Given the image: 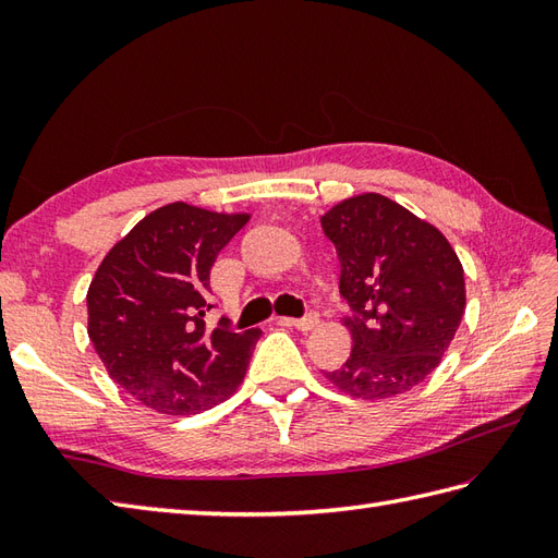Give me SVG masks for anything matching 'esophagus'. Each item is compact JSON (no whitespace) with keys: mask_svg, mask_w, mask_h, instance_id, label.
Listing matches in <instances>:
<instances>
[{"mask_svg":"<svg viewBox=\"0 0 558 558\" xmlns=\"http://www.w3.org/2000/svg\"><path fill=\"white\" fill-rule=\"evenodd\" d=\"M278 324L300 328V330H314L318 324H322V318H318L316 312H310V314L302 316V318H286V316H282V318H278Z\"/></svg>","mask_w":558,"mask_h":558,"instance_id":"esophagus-1","label":"esophagus"}]
</instances>
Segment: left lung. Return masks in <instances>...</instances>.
Here are the masks:
<instances>
[{
  "instance_id": "8db88e82",
  "label": "left lung",
  "mask_w": 558,
  "mask_h": 558,
  "mask_svg": "<svg viewBox=\"0 0 558 558\" xmlns=\"http://www.w3.org/2000/svg\"><path fill=\"white\" fill-rule=\"evenodd\" d=\"M350 304L348 362L326 376L364 400L400 396L429 376L465 314V276L446 236L381 194L322 218Z\"/></svg>"
}]
</instances>
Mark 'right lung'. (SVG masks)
Masks as SVG:
<instances>
[{
    "instance_id": "1",
    "label": "right lung",
    "mask_w": 558,
    "mask_h": 558,
    "mask_svg": "<svg viewBox=\"0 0 558 558\" xmlns=\"http://www.w3.org/2000/svg\"><path fill=\"white\" fill-rule=\"evenodd\" d=\"M248 216L170 204L117 242L88 288V336L129 396L162 414H196L240 386L260 330L206 326L210 266Z\"/></svg>"
}]
</instances>
